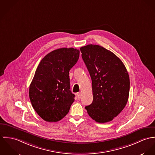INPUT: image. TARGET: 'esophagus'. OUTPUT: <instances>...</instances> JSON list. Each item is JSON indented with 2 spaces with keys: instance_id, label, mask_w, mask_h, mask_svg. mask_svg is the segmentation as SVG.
<instances>
[{
  "instance_id": "obj_1",
  "label": "esophagus",
  "mask_w": 155,
  "mask_h": 155,
  "mask_svg": "<svg viewBox=\"0 0 155 155\" xmlns=\"http://www.w3.org/2000/svg\"><path fill=\"white\" fill-rule=\"evenodd\" d=\"M81 95H82L81 93H77V97H78V99H80L81 98Z\"/></svg>"
}]
</instances>
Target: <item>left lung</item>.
I'll return each mask as SVG.
<instances>
[{"mask_svg":"<svg viewBox=\"0 0 155 155\" xmlns=\"http://www.w3.org/2000/svg\"><path fill=\"white\" fill-rule=\"evenodd\" d=\"M92 81L93 102L85 107L97 122L113 120L128 100L130 78L125 65L114 53L96 45L80 48Z\"/></svg>","mask_w":155,"mask_h":155,"instance_id":"1","label":"left lung"}]
</instances>
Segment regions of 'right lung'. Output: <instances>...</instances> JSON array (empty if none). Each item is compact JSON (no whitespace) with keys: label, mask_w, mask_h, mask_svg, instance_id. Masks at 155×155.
Listing matches in <instances>:
<instances>
[{"label":"right lung","mask_w":155,"mask_h":155,"mask_svg":"<svg viewBox=\"0 0 155 155\" xmlns=\"http://www.w3.org/2000/svg\"><path fill=\"white\" fill-rule=\"evenodd\" d=\"M80 51L61 48L40 61L29 88V97L37 114L47 122H57L68 113L75 95L70 90L69 70L77 62Z\"/></svg>","instance_id":"obj_1"}]
</instances>
